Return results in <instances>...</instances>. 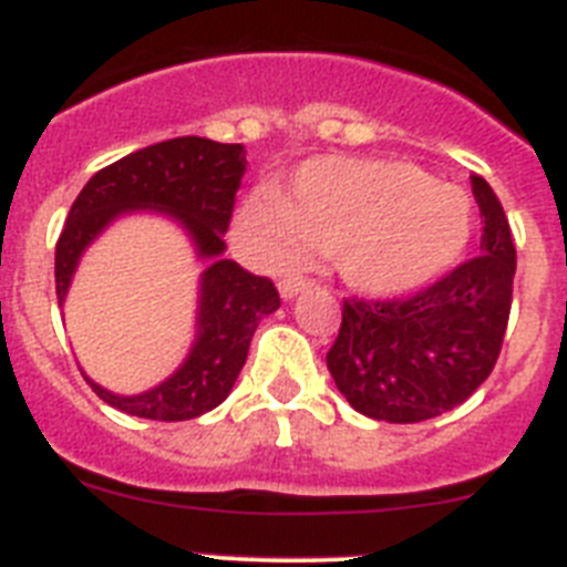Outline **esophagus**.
<instances>
[{"mask_svg":"<svg viewBox=\"0 0 567 567\" xmlns=\"http://www.w3.org/2000/svg\"><path fill=\"white\" fill-rule=\"evenodd\" d=\"M311 279L308 277H285V279H279V293H282L285 299H290V297H297L299 290H308L311 288Z\"/></svg>","mask_w":567,"mask_h":567,"instance_id":"1","label":"esophagus"}]
</instances>
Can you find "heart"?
Returning <instances> with one entry per match:
<instances>
[{"label": "heart", "mask_w": 567, "mask_h": 567, "mask_svg": "<svg viewBox=\"0 0 567 567\" xmlns=\"http://www.w3.org/2000/svg\"><path fill=\"white\" fill-rule=\"evenodd\" d=\"M239 225L274 262L302 248L337 254L353 288L400 297L460 259L474 208L460 188L408 162L324 156L299 167L279 196H250Z\"/></svg>", "instance_id": "heart-1"}]
</instances>
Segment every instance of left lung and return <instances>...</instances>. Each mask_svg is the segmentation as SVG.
I'll list each match as a JSON object with an SVG mask.
<instances>
[{"instance_id":"8db88e82","label":"left lung","mask_w":567,"mask_h":567,"mask_svg":"<svg viewBox=\"0 0 567 567\" xmlns=\"http://www.w3.org/2000/svg\"><path fill=\"white\" fill-rule=\"evenodd\" d=\"M480 254L400 299H344L328 371L342 396L382 422H425L491 377L508 328L516 248L494 188L471 176Z\"/></svg>"}]
</instances>
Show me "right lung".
Wrapping results in <instances>:
<instances>
[{
    "instance_id": "obj_1",
    "label": "right lung",
    "mask_w": 567,
    "mask_h": 567,
    "mask_svg": "<svg viewBox=\"0 0 567 567\" xmlns=\"http://www.w3.org/2000/svg\"><path fill=\"white\" fill-rule=\"evenodd\" d=\"M245 165L243 145L179 136L96 171L71 205L56 243L59 299H65L82 250L127 210H165L188 230L196 254L210 259V268L202 274L196 342L188 359L162 385L136 396L111 393L85 377L107 405L142 420L182 422L214 411L234 388L256 324L279 308V290L268 277H254L234 259L219 256Z\"/></svg>"
}]
</instances>
